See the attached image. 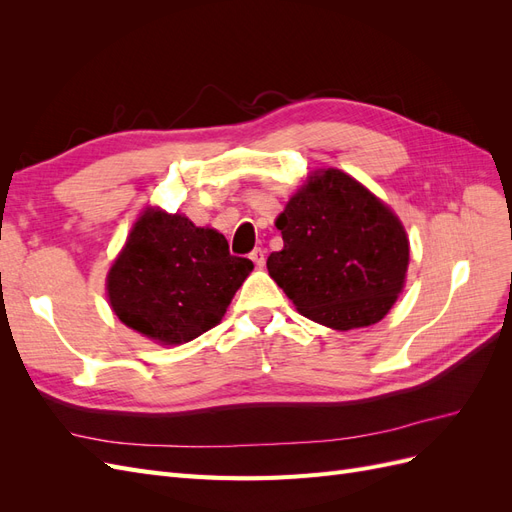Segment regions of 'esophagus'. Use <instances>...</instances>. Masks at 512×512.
Wrapping results in <instances>:
<instances>
[{
    "label": "esophagus",
    "mask_w": 512,
    "mask_h": 512,
    "mask_svg": "<svg viewBox=\"0 0 512 512\" xmlns=\"http://www.w3.org/2000/svg\"><path fill=\"white\" fill-rule=\"evenodd\" d=\"M250 258H252V262L256 267H262L265 265V250H260V247H256V250L250 254Z\"/></svg>",
    "instance_id": "esophagus-1"
}]
</instances>
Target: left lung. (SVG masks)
<instances>
[{
    "label": "left lung",
    "mask_w": 512,
    "mask_h": 512,
    "mask_svg": "<svg viewBox=\"0 0 512 512\" xmlns=\"http://www.w3.org/2000/svg\"><path fill=\"white\" fill-rule=\"evenodd\" d=\"M275 228L284 250L267 258L269 275L299 314L322 327H371L404 292L408 232L384 200L344 170H312Z\"/></svg>",
    "instance_id": "left-lung-1"
}]
</instances>
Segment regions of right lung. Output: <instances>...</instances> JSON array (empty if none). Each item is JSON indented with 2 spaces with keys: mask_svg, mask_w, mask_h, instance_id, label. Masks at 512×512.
I'll return each mask as SVG.
<instances>
[{
  "mask_svg": "<svg viewBox=\"0 0 512 512\" xmlns=\"http://www.w3.org/2000/svg\"><path fill=\"white\" fill-rule=\"evenodd\" d=\"M254 262L230 256L215 228L147 207L106 273V297L128 329L181 346L218 327Z\"/></svg>",
  "mask_w": 512,
  "mask_h": 512,
  "instance_id": "obj_1",
  "label": "right lung"
}]
</instances>
